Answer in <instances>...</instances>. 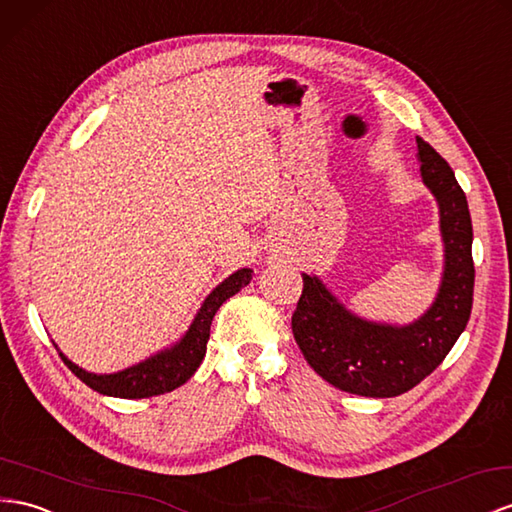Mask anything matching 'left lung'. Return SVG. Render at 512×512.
<instances>
[{
  "label": "left lung",
  "instance_id": "left-lung-1",
  "mask_svg": "<svg viewBox=\"0 0 512 512\" xmlns=\"http://www.w3.org/2000/svg\"><path fill=\"white\" fill-rule=\"evenodd\" d=\"M422 178L439 202L446 271L439 295L420 321L407 327L357 319L319 282L303 273L293 312V336L310 368L334 388L370 398L405 394L444 362L472 314V217L465 191L448 161L418 137Z\"/></svg>",
  "mask_w": 512,
  "mask_h": 512
}]
</instances>
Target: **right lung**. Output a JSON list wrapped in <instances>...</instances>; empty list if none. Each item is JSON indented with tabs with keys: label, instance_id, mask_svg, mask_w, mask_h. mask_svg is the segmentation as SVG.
Returning <instances> with one entry per match:
<instances>
[{
	"label": "right lung",
	"instance_id": "right-lung-1",
	"mask_svg": "<svg viewBox=\"0 0 512 512\" xmlns=\"http://www.w3.org/2000/svg\"><path fill=\"white\" fill-rule=\"evenodd\" d=\"M252 271L241 269L232 273L228 280L219 284L213 293L206 297L200 312L193 319L185 338L176 344L174 349L163 351L146 362L131 366L116 375H92V372L81 370L73 362L62 355L64 364L73 370V375L84 381L88 388L99 394L118 396V398H148L159 396L181 388L183 383L191 379L193 372L202 364L206 353V342L211 336V321L219 306L232 295H237L243 286L250 284Z\"/></svg>",
	"mask_w": 512,
	"mask_h": 512
}]
</instances>
